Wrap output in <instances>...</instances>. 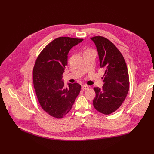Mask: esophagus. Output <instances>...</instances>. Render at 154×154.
<instances>
[{
    "label": "esophagus",
    "mask_w": 154,
    "mask_h": 154,
    "mask_svg": "<svg viewBox=\"0 0 154 154\" xmlns=\"http://www.w3.org/2000/svg\"><path fill=\"white\" fill-rule=\"evenodd\" d=\"M89 88V86H88V85H82V90H87V89H88Z\"/></svg>",
    "instance_id": "obj_1"
}]
</instances>
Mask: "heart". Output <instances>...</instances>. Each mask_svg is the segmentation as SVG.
Here are the masks:
<instances>
[{"instance_id":"obj_1","label":"heart","mask_w":154,"mask_h":154,"mask_svg":"<svg viewBox=\"0 0 154 154\" xmlns=\"http://www.w3.org/2000/svg\"><path fill=\"white\" fill-rule=\"evenodd\" d=\"M91 49H87V50H86L85 52H86V51H90Z\"/></svg>"}]
</instances>
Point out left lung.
<instances>
[{
	"label": "left lung",
	"instance_id": "8db88e82",
	"mask_svg": "<svg viewBox=\"0 0 154 154\" xmlns=\"http://www.w3.org/2000/svg\"><path fill=\"white\" fill-rule=\"evenodd\" d=\"M95 43L104 69L102 88H94L93 102L99 112L109 115L115 112L124 101L129 90V77L125 60L115 45L108 39L98 36L91 38Z\"/></svg>",
	"mask_w": 154,
	"mask_h": 154
}]
</instances>
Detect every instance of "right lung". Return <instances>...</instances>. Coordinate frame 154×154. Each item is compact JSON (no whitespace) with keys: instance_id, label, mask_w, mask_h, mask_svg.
<instances>
[{"instance_id":"1","label":"right lung","mask_w":154,"mask_h":154,"mask_svg":"<svg viewBox=\"0 0 154 154\" xmlns=\"http://www.w3.org/2000/svg\"><path fill=\"white\" fill-rule=\"evenodd\" d=\"M83 39L59 37L43 49L33 70V81L39 103L44 111L55 118H62L71 110L80 93L81 85L68 83L64 88L62 75L68 64V54Z\"/></svg>"}]
</instances>
